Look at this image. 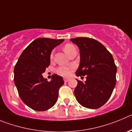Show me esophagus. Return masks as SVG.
<instances>
[{
    "mask_svg": "<svg viewBox=\"0 0 132 132\" xmlns=\"http://www.w3.org/2000/svg\"><path fill=\"white\" fill-rule=\"evenodd\" d=\"M64 82H68L69 81L68 78H64Z\"/></svg>",
    "mask_w": 132,
    "mask_h": 132,
    "instance_id": "34e87169",
    "label": "esophagus"
}]
</instances>
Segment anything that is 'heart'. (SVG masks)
I'll list each match as a JSON object with an SVG mask.
<instances>
[{
	"mask_svg": "<svg viewBox=\"0 0 132 132\" xmlns=\"http://www.w3.org/2000/svg\"><path fill=\"white\" fill-rule=\"evenodd\" d=\"M73 50H76L74 46L72 44H66L64 46V51L65 53L69 55L70 54ZM53 53H52L51 54V59H53ZM74 70V68L73 66H60L59 68L56 70V72L60 76H62L64 77H68L70 76L72 73V72H73V70Z\"/></svg>",
	"mask_w": 132,
	"mask_h": 132,
	"instance_id": "b5f03b06",
	"label": "heart"
}]
</instances>
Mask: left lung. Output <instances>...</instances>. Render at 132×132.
<instances>
[{
	"label": "left lung",
	"mask_w": 132,
	"mask_h": 132,
	"mask_svg": "<svg viewBox=\"0 0 132 132\" xmlns=\"http://www.w3.org/2000/svg\"><path fill=\"white\" fill-rule=\"evenodd\" d=\"M70 41L79 48L80 64L77 76H86V81H78L74 95L78 103L87 109H96L106 103L116 85L117 68L112 54L97 40L77 37Z\"/></svg>",
	"instance_id": "8db88e82"
}]
</instances>
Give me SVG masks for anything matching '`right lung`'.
Returning a JSON list of instances; mask_svg holds the SVG:
<instances>
[{
  "label": "right lung",
  "instance_id": "obj_1",
  "mask_svg": "<svg viewBox=\"0 0 132 132\" xmlns=\"http://www.w3.org/2000/svg\"><path fill=\"white\" fill-rule=\"evenodd\" d=\"M64 39L39 38L22 52L14 67V84L22 101L33 110L45 111L56 103L59 90L64 84L62 77L52 76L51 81L42 73L50 64L53 48Z\"/></svg>",
  "mask_w": 132,
  "mask_h": 132
}]
</instances>
